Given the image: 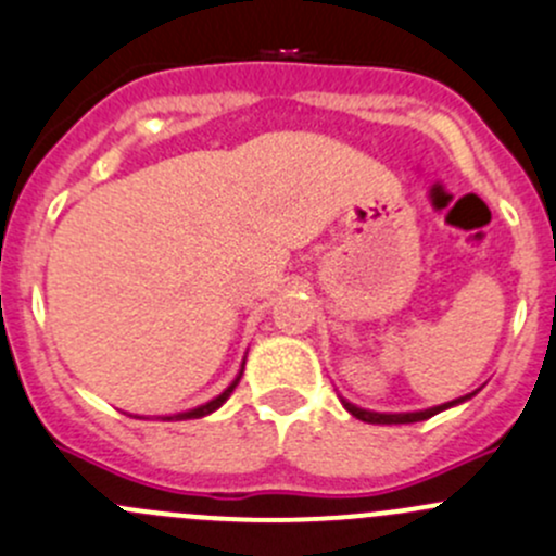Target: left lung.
Wrapping results in <instances>:
<instances>
[{
  "mask_svg": "<svg viewBox=\"0 0 556 556\" xmlns=\"http://www.w3.org/2000/svg\"><path fill=\"white\" fill-rule=\"evenodd\" d=\"M465 399H470V396L454 399V402L440 404V407L421 409V413H371V409H361V407H355V404L344 402V399H342V404H344V409H348L350 415H355L358 421H366V424H415V421H427V418H432V415H438V413H443V409L454 407V404L465 402Z\"/></svg>",
  "mask_w": 556,
  "mask_h": 556,
  "instance_id": "left-lung-1",
  "label": "left lung"
}]
</instances>
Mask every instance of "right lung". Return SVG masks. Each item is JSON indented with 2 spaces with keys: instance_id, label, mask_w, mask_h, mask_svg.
<instances>
[{
  "instance_id": "right-lung-1",
  "label": "right lung",
  "mask_w": 556,
  "mask_h": 556,
  "mask_svg": "<svg viewBox=\"0 0 556 556\" xmlns=\"http://www.w3.org/2000/svg\"><path fill=\"white\" fill-rule=\"evenodd\" d=\"M241 375H244V364H241V371L239 375H236V380L230 382L228 388H225L223 393H219L217 399H212V402H206V404H201V407H195V409H187V413H176V415H165V421H187V418H203V415H208V413H214V409L217 407H223L225 404V399L230 396V393H233V388L239 386V380H241Z\"/></svg>"
}]
</instances>
